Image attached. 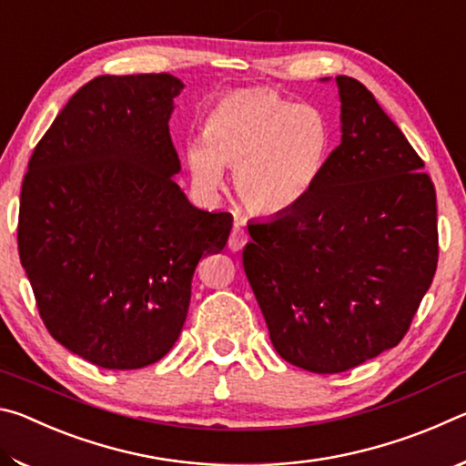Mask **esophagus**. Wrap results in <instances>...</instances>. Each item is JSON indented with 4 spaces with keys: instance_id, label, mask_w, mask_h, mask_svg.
<instances>
[{
    "instance_id": "esophagus-1",
    "label": "esophagus",
    "mask_w": 466,
    "mask_h": 466,
    "mask_svg": "<svg viewBox=\"0 0 466 466\" xmlns=\"http://www.w3.org/2000/svg\"><path fill=\"white\" fill-rule=\"evenodd\" d=\"M247 242H248V234L242 228V222L236 219L234 228H232V234H230V240H228V247H230V250H242L244 244H247Z\"/></svg>"
}]
</instances>
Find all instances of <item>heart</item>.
Listing matches in <instances>:
<instances>
[{
    "instance_id": "heart-1",
    "label": "heart",
    "mask_w": 466,
    "mask_h": 466,
    "mask_svg": "<svg viewBox=\"0 0 466 466\" xmlns=\"http://www.w3.org/2000/svg\"><path fill=\"white\" fill-rule=\"evenodd\" d=\"M330 144V123L317 106L252 88L214 102L201 136L185 141L183 157L201 195L214 197L224 187V168H234L236 201L255 216L279 218L317 188Z\"/></svg>"
}]
</instances>
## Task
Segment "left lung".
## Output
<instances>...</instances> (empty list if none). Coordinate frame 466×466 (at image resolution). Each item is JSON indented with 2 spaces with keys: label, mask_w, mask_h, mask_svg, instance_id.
<instances>
[{
  "label": "left lung",
  "mask_w": 466,
  "mask_h": 466,
  "mask_svg": "<svg viewBox=\"0 0 466 466\" xmlns=\"http://www.w3.org/2000/svg\"><path fill=\"white\" fill-rule=\"evenodd\" d=\"M341 144L299 208L250 222L242 265L279 356L337 374L399 345L438 267L436 188L364 84L335 77Z\"/></svg>",
  "instance_id": "8db88e82"
}]
</instances>
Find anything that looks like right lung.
Listing matches in <instances>:
<instances>
[{
	"mask_svg": "<svg viewBox=\"0 0 466 466\" xmlns=\"http://www.w3.org/2000/svg\"><path fill=\"white\" fill-rule=\"evenodd\" d=\"M180 90L170 74L94 77L30 156L20 261L46 330L94 366L137 370L167 356L197 263L232 230V214L197 209L172 178Z\"/></svg>",
	"mask_w": 466,
	"mask_h": 466,
	"instance_id": "add662e5",
	"label": "right lung"
}]
</instances>
